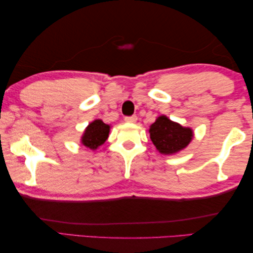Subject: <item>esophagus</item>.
Instances as JSON below:
<instances>
[{
  "instance_id": "1",
  "label": "esophagus",
  "mask_w": 253,
  "mask_h": 253,
  "mask_svg": "<svg viewBox=\"0 0 253 253\" xmlns=\"http://www.w3.org/2000/svg\"><path fill=\"white\" fill-rule=\"evenodd\" d=\"M136 118L135 115H131V117H126L124 118V120H126V122H129V123H134L136 121Z\"/></svg>"
}]
</instances>
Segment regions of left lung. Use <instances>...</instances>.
I'll return each instance as SVG.
<instances>
[{
    "label": "left lung",
    "mask_w": 253,
    "mask_h": 253,
    "mask_svg": "<svg viewBox=\"0 0 253 253\" xmlns=\"http://www.w3.org/2000/svg\"><path fill=\"white\" fill-rule=\"evenodd\" d=\"M150 139L161 154L171 155L184 149L192 141L193 131L161 115L151 124Z\"/></svg>",
    "instance_id": "left-lung-1"
}]
</instances>
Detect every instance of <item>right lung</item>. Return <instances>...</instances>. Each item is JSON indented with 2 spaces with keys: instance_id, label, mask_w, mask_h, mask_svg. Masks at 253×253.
<instances>
[{
  "instance_id": "add662e5",
  "label": "right lung",
  "mask_w": 253,
  "mask_h": 253,
  "mask_svg": "<svg viewBox=\"0 0 253 253\" xmlns=\"http://www.w3.org/2000/svg\"><path fill=\"white\" fill-rule=\"evenodd\" d=\"M110 126H107L101 120H95L86 127L84 135L82 138V143L92 150L102 146L109 136Z\"/></svg>"
}]
</instances>
